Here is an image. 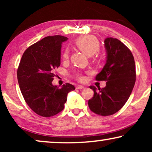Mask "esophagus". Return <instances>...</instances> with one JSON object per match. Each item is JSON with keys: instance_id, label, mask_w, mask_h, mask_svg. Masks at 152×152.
I'll use <instances>...</instances> for the list:
<instances>
[{"instance_id": "1", "label": "esophagus", "mask_w": 152, "mask_h": 152, "mask_svg": "<svg viewBox=\"0 0 152 152\" xmlns=\"http://www.w3.org/2000/svg\"><path fill=\"white\" fill-rule=\"evenodd\" d=\"M83 88H84V86H82V85H77V86H76V89H80V90H81V89Z\"/></svg>"}]
</instances>
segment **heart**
Here are the masks:
<instances>
[{"instance_id": "1", "label": "heart", "mask_w": 152, "mask_h": 152, "mask_svg": "<svg viewBox=\"0 0 152 152\" xmlns=\"http://www.w3.org/2000/svg\"><path fill=\"white\" fill-rule=\"evenodd\" d=\"M75 44L80 50H82L88 57H91L95 55L99 50V43L98 40L95 37L91 36V35L80 37L75 41ZM68 57H69V53L68 50H66L64 53L63 57L64 59H68ZM75 77L79 80H82L83 79L80 73H77Z\"/></svg>"}]
</instances>
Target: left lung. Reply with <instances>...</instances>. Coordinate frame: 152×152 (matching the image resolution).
Masks as SVG:
<instances>
[{
	"label": "left lung",
	"instance_id": "obj_1",
	"mask_svg": "<svg viewBox=\"0 0 152 152\" xmlns=\"http://www.w3.org/2000/svg\"><path fill=\"white\" fill-rule=\"evenodd\" d=\"M107 61L96 80L107 81L104 88L91 86L94 95L88 107L95 113L111 115L118 112L128 100L136 82L134 58L129 49L118 39H105Z\"/></svg>",
	"mask_w": 152,
	"mask_h": 152
}]
</instances>
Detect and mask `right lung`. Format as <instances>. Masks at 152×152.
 <instances>
[{
  "instance_id": "obj_1",
  "label": "right lung",
  "mask_w": 152,
  "mask_h": 152,
  "mask_svg": "<svg viewBox=\"0 0 152 152\" xmlns=\"http://www.w3.org/2000/svg\"><path fill=\"white\" fill-rule=\"evenodd\" d=\"M66 37H46L24 52L17 70L21 93L33 111L43 117L61 112L67 95L75 88L66 83L61 88L54 86V71L61 64V44Z\"/></svg>"
}]
</instances>
